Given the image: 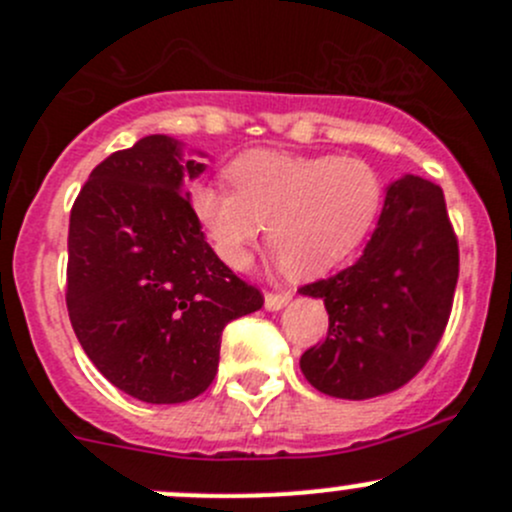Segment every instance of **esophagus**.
I'll use <instances>...</instances> for the list:
<instances>
[{
    "instance_id": "34e87169",
    "label": "esophagus",
    "mask_w": 512,
    "mask_h": 512,
    "mask_svg": "<svg viewBox=\"0 0 512 512\" xmlns=\"http://www.w3.org/2000/svg\"><path fill=\"white\" fill-rule=\"evenodd\" d=\"M289 299H292V292H267L265 294V307L272 309V312H277V309L285 307Z\"/></svg>"
}]
</instances>
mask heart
<instances>
[{"mask_svg": "<svg viewBox=\"0 0 512 512\" xmlns=\"http://www.w3.org/2000/svg\"><path fill=\"white\" fill-rule=\"evenodd\" d=\"M230 188L195 183L190 208L235 270L250 262L267 225V242L299 277L332 270L374 225L381 205L379 175L356 158L242 153L225 168Z\"/></svg>", "mask_w": 512, "mask_h": 512, "instance_id": "b5f03b06", "label": "heart"}]
</instances>
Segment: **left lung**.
Segmentation results:
<instances>
[{"mask_svg": "<svg viewBox=\"0 0 512 512\" xmlns=\"http://www.w3.org/2000/svg\"><path fill=\"white\" fill-rule=\"evenodd\" d=\"M456 282L458 237L443 190L418 175L396 180L364 255L299 289L329 312L327 339L302 354V374L349 401L401 389L436 352Z\"/></svg>", "mask_w": 512, "mask_h": 512, "instance_id": "obj_1", "label": "left lung"}]
</instances>
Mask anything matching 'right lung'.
<instances>
[{
    "label": "right lung",
    "instance_id": "add662e5",
    "mask_svg": "<svg viewBox=\"0 0 512 512\" xmlns=\"http://www.w3.org/2000/svg\"><path fill=\"white\" fill-rule=\"evenodd\" d=\"M203 170L173 138L146 136L101 160L71 208V327L96 369L146 404L203 394L227 322L265 304L205 242L180 193Z\"/></svg>",
    "mask_w": 512,
    "mask_h": 512
}]
</instances>
